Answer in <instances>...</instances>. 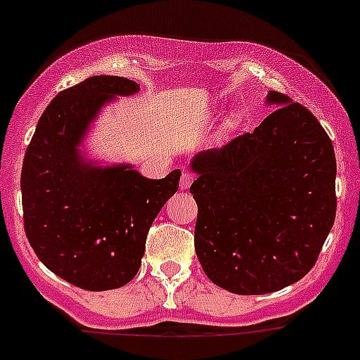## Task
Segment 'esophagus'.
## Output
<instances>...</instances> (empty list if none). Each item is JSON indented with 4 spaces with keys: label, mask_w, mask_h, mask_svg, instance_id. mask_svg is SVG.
I'll list each match as a JSON object with an SVG mask.
<instances>
[{
    "label": "esophagus",
    "mask_w": 360,
    "mask_h": 360,
    "mask_svg": "<svg viewBox=\"0 0 360 360\" xmlns=\"http://www.w3.org/2000/svg\"><path fill=\"white\" fill-rule=\"evenodd\" d=\"M193 174L188 172V170H183V174H181V181H179V188L181 190H188V188L191 186V183H193Z\"/></svg>",
    "instance_id": "34e87169"
}]
</instances>
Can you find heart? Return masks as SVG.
Here are the masks:
<instances>
[{
    "instance_id": "b5f03b06",
    "label": "heart",
    "mask_w": 360,
    "mask_h": 360,
    "mask_svg": "<svg viewBox=\"0 0 360 360\" xmlns=\"http://www.w3.org/2000/svg\"><path fill=\"white\" fill-rule=\"evenodd\" d=\"M240 122H241V113L240 112H231L229 115H227L226 122H224V131L236 129V127L240 126Z\"/></svg>"
}]
</instances>
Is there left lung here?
<instances>
[{"mask_svg":"<svg viewBox=\"0 0 360 360\" xmlns=\"http://www.w3.org/2000/svg\"><path fill=\"white\" fill-rule=\"evenodd\" d=\"M278 106L252 133L191 160L195 252L211 282L236 295L274 293L309 274L334 226L335 154L302 104Z\"/></svg>","mask_w":360,"mask_h":360,"instance_id":"obj_1","label":"left lung"}]
</instances>
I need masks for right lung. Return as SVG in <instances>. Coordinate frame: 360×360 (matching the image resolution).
Wrapping results in <instances>:
<instances>
[{
    "label": "right lung",
    "mask_w": 360,
    "mask_h": 360,
    "mask_svg": "<svg viewBox=\"0 0 360 360\" xmlns=\"http://www.w3.org/2000/svg\"><path fill=\"white\" fill-rule=\"evenodd\" d=\"M139 90L120 76H92L62 90L22 161L26 238L46 268L82 290L126 286L142 264L154 218L179 186V169L147 179L131 165L94 167L79 153L101 106Z\"/></svg>",
    "instance_id": "right-lung-1"
}]
</instances>
